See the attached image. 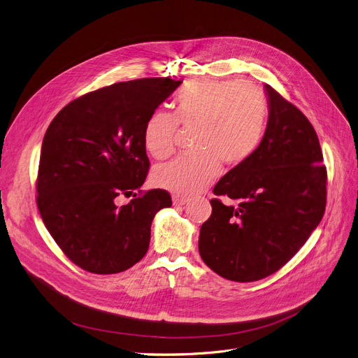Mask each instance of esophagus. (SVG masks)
Instances as JSON below:
<instances>
[{
    "label": "esophagus",
    "instance_id": "esophagus-1",
    "mask_svg": "<svg viewBox=\"0 0 358 358\" xmlns=\"http://www.w3.org/2000/svg\"><path fill=\"white\" fill-rule=\"evenodd\" d=\"M172 201H173V205H176V206H182V205H185V203L187 202V198H185V196H179V195H173Z\"/></svg>",
    "mask_w": 358,
    "mask_h": 358
}]
</instances>
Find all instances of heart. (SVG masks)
<instances>
[{"label": "heart", "instance_id": "heart-1", "mask_svg": "<svg viewBox=\"0 0 358 358\" xmlns=\"http://www.w3.org/2000/svg\"><path fill=\"white\" fill-rule=\"evenodd\" d=\"M267 120V99L247 80H201L175 101V115L157 110L144 125V145L155 159L175 152L178 122L194 129L191 156L157 166L155 186L176 195H196L220 173V164L237 167L255 155Z\"/></svg>", "mask_w": 358, "mask_h": 358}]
</instances>
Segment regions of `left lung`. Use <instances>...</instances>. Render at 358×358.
Wrapping results in <instances>:
<instances>
[{
  "label": "left lung",
  "mask_w": 358,
  "mask_h": 358,
  "mask_svg": "<svg viewBox=\"0 0 358 358\" xmlns=\"http://www.w3.org/2000/svg\"><path fill=\"white\" fill-rule=\"evenodd\" d=\"M266 133L255 155L214 187L199 255L224 279L255 282L283 267L322 220L327 169L309 120L270 85Z\"/></svg>",
  "instance_id": "8db88e82"
}]
</instances>
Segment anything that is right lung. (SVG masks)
Listing matches in <instances>:
<instances>
[{"label":"right lung","instance_id":"right-lung-1","mask_svg":"<svg viewBox=\"0 0 358 358\" xmlns=\"http://www.w3.org/2000/svg\"><path fill=\"white\" fill-rule=\"evenodd\" d=\"M180 83L118 82L76 98L50 122L41 144L37 206L56 244L80 268L114 275L149 250L152 221L172 205L169 192L152 189L121 207L115 199L137 196L150 167L145 121Z\"/></svg>","mask_w":358,"mask_h":358}]
</instances>
